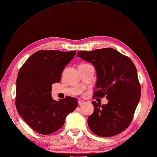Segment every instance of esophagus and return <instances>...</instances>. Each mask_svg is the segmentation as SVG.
Instances as JSON below:
<instances>
[{
	"label": "esophagus",
	"instance_id": "esophagus-1",
	"mask_svg": "<svg viewBox=\"0 0 157 157\" xmlns=\"http://www.w3.org/2000/svg\"><path fill=\"white\" fill-rule=\"evenodd\" d=\"M84 103H85V101H83V100H79V101H78V104H79V105H83Z\"/></svg>",
	"mask_w": 157,
	"mask_h": 157
}]
</instances>
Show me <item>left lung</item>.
<instances>
[{
  "label": "left lung",
  "instance_id": "1",
  "mask_svg": "<svg viewBox=\"0 0 157 157\" xmlns=\"http://www.w3.org/2000/svg\"><path fill=\"white\" fill-rule=\"evenodd\" d=\"M77 57L95 66L97 81L93 96H105L108 100V103L102 105L92 101L94 112L87 119L89 128L101 137L123 132L132 122L141 96L132 61L112 48L79 52Z\"/></svg>",
  "mask_w": 157,
  "mask_h": 157
}]
</instances>
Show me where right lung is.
I'll return each instance as SVG.
<instances>
[{"mask_svg": "<svg viewBox=\"0 0 157 157\" xmlns=\"http://www.w3.org/2000/svg\"><path fill=\"white\" fill-rule=\"evenodd\" d=\"M76 51L40 50L28 58L17 79L15 105L24 121L41 134H50L63 126L68 114L77 108L75 98L53 99L52 84L59 82L65 66Z\"/></svg>", "mask_w": 157, "mask_h": 157, "instance_id": "1", "label": "right lung"}]
</instances>
